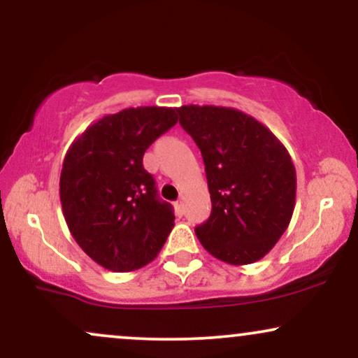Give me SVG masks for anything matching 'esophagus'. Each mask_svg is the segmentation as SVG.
<instances>
[{"label": "esophagus", "mask_w": 358, "mask_h": 358, "mask_svg": "<svg viewBox=\"0 0 358 358\" xmlns=\"http://www.w3.org/2000/svg\"><path fill=\"white\" fill-rule=\"evenodd\" d=\"M175 212H176V215H178V217H182L183 215V203L182 202H176L175 203Z\"/></svg>", "instance_id": "obj_1"}]
</instances>
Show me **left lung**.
I'll list each match as a JSON object with an SVG mask.
<instances>
[{"label": "left lung", "mask_w": 358, "mask_h": 358, "mask_svg": "<svg viewBox=\"0 0 358 358\" xmlns=\"http://www.w3.org/2000/svg\"><path fill=\"white\" fill-rule=\"evenodd\" d=\"M176 110L202 153L212 200L196 237L229 264L259 261L293 215L296 170L289 153L268 127L237 109L190 104Z\"/></svg>", "instance_id": "1"}]
</instances>
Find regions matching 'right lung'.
<instances>
[{"label":"right lung","mask_w":358,"mask_h":358,"mask_svg":"<svg viewBox=\"0 0 358 358\" xmlns=\"http://www.w3.org/2000/svg\"><path fill=\"white\" fill-rule=\"evenodd\" d=\"M176 121L171 108L122 109L94 122L69 148L62 210L73 239L102 268H143L170 236L173 207L158 196L143 155Z\"/></svg>","instance_id":"right-lung-1"}]
</instances>
